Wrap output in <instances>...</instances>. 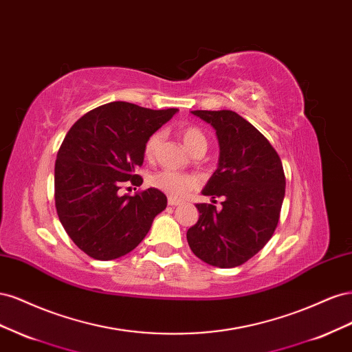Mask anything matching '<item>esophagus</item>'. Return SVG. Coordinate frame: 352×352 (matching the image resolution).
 <instances>
[{"instance_id":"obj_1","label":"esophagus","mask_w":352,"mask_h":352,"mask_svg":"<svg viewBox=\"0 0 352 352\" xmlns=\"http://www.w3.org/2000/svg\"><path fill=\"white\" fill-rule=\"evenodd\" d=\"M167 202H168V206H173V207H176V206H180V204H182V201H179V199H176V198H172V197H168Z\"/></svg>"}]
</instances>
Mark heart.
Returning <instances> with one entry per match:
<instances>
[{"instance_id":"1","label":"heart","mask_w":352,"mask_h":352,"mask_svg":"<svg viewBox=\"0 0 352 352\" xmlns=\"http://www.w3.org/2000/svg\"><path fill=\"white\" fill-rule=\"evenodd\" d=\"M180 136H182L184 144L190 151H195V150H198V148H207L206 135L202 133L199 127H195V126L185 127L182 133H180ZM160 142H162V133L160 132L153 133L145 141L144 155L150 160L154 158L158 151ZM150 184L154 188L163 190V192L167 194L168 197L184 198L185 195H188L190 192V190L194 189L195 179L188 176V175H184V173L173 172V170H162V172H158L151 176Z\"/></svg>"}]
</instances>
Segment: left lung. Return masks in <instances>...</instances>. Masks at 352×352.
Listing matches in <instances>:
<instances>
[{
  "label": "left lung",
  "mask_w": 352,
  "mask_h": 352,
  "mask_svg": "<svg viewBox=\"0 0 352 352\" xmlns=\"http://www.w3.org/2000/svg\"><path fill=\"white\" fill-rule=\"evenodd\" d=\"M216 129L219 167L202 194L223 197L221 210L197 204L199 219L186 232L190 250L204 263L236 267L254 257L273 236L285 197L279 154L260 131L230 110H195Z\"/></svg>",
  "instance_id": "1"
}]
</instances>
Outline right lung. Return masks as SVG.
Listing matches in <instances>:
<instances>
[{"mask_svg":"<svg viewBox=\"0 0 352 352\" xmlns=\"http://www.w3.org/2000/svg\"><path fill=\"white\" fill-rule=\"evenodd\" d=\"M176 111L114 101L83 114L65 136L54 168L56 208L89 257L107 261L131 252L166 208L167 198L155 188L133 197L119 190L142 184L135 170L144 163L145 141Z\"/></svg>","mask_w":352,"mask_h":352,"instance_id":"add662e5","label":"right lung"}]
</instances>
